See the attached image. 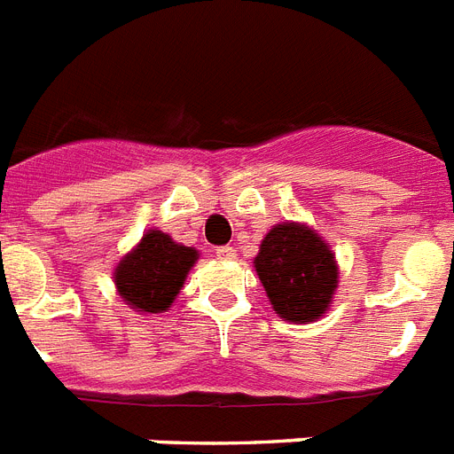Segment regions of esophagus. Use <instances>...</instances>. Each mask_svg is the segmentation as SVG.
<instances>
[{"label":"esophagus","mask_w":454,"mask_h":454,"mask_svg":"<svg viewBox=\"0 0 454 454\" xmlns=\"http://www.w3.org/2000/svg\"><path fill=\"white\" fill-rule=\"evenodd\" d=\"M215 254H218V260H224V262L236 260V250L231 248V246H220V248L215 250Z\"/></svg>","instance_id":"1"}]
</instances>
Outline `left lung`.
<instances>
[{
  "instance_id": "obj_1",
  "label": "left lung",
  "mask_w": 454,
  "mask_h": 454,
  "mask_svg": "<svg viewBox=\"0 0 454 454\" xmlns=\"http://www.w3.org/2000/svg\"><path fill=\"white\" fill-rule=\"evenodd\" d=\"M253 264L273 310L297 325L316 322L339 286L332 248L316 230L299 223L271 227Z\"/></svg>"
}]
</instances>
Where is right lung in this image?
<instances>
[{
    "instance_id": "right-lung-1",
    "label": "right lung",
    "mask_w": 454,
    "mask_h": 454,
    "mask_svg": "<svg viewBox=\"0 0 454 454\" xmlns=\"http://www.w3.org/2000/svg\"><path fill=\"white\" fill-rule=\"evenodd\" d=\"M200 253L176 243L160 230H148L132 253L114 271L118 294L127 306L141 313H164L178 297L187 273Z\"/></svg>"
}]
</instances>
